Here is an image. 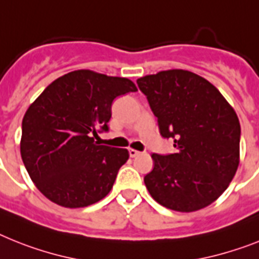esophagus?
Returning a JSON list of instances; mask_svg holds the SVG:
<instances>
[{"instance_id":"obj_1","label":"esophagus","mask_w":259,"mask_h":259,"mask_svg":"<svg viewBox=\"0 0 259 259\" xmlns=\"http://www.w3.org/2000/svg\"><path fill=\"white\" fill-rule=\"evenodd\" d=\"M128 153H130V156H131V157H136V156L139 155V151H136V149H132V148H130L128 149Z\"/></svg>"}]
</instances>
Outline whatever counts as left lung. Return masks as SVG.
I'll return each mask as SVG.
<instances>
[{
	"label": "left lung",
	"mask_w": 259,
	"mask_h": 259,
	"mask_svg": "<svg viewBox=\"0 0 259 259\" xmlns=\"http://www.w3.org/2000/svg\"><path fill=\"white\" fill-rule=\"evenodd\" d=\"M157 117L160 134L173 139L176 153H153L144 177L155 201L177 211L210 205L226 191L240 164L241 125L219 90L187 70L138 79Z\"/></svg>",
	"instance_id": "left-lung-1"
}]
</instances>
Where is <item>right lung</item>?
Here are the masks:
<instances>
[{
	"label": "right lung",
	"mask_w": 259,
	"mask_h": 259,
	"mask_svg": "<svg viewBox=\"0 0 259 259\" xmlns=\"http://www.w3.org/2000/svg\"><path fill=\"white\" fill-rule=\"evenodd\" d=\"M138 91L127 78L76 70L55 79L27 108L22 120L21 156L30 179L50 201L83 208L112 189L124 148L99 145L108 131L116 96Z\"/></svg>",
	"instance_id": "obj_1"
}]
</instances>
